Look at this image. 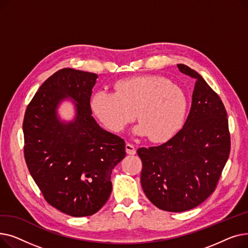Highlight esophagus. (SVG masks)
<instances>
[{
  "label": "esophagus",
  "instance_id": "1",
  "mask_svg": "<svg viewBox=\"0 0 248 248\" xmlns=\"http://www.w3.org/2000/svg\"><path fill=\"white\" fill-rule=\"evenodd\" d=\"M125 152L128 154V155H135L136 154V148L134 145L129 144V142H127V144L125 145Z\"/></svg>",
  "mask_w": 248,
  "mask_h": 248
}]
</instances>
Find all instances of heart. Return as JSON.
Returning <instances> with one entry per match:
<instances>
[{
  "label": "heart",
  "instance_id": "b5f03b06",
  "mask_svg": "<svg viewBox=\"0 0 248 248\" xmlns=\"http://www.w3.org/2000/svg\"><path fill=\"white\" fill-rule=\"evenodd\" d=\"M187 98L180 87L166 77L141 75L123 78L113 84V93L97 91L90 108L97 120L112 133H120L135 119V133L153 142L171 140L183 126Z\"/></svg>",
  "mask_w": 248,
  "mask_h": 248
}]
</instances>
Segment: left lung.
<instances>
[{"label":"left lung","instance_id":"obj_1","mask_svg":"<svg viewBox=\"0 0 248 248\" xmlns=\"http://www.w3.org/2000/svg\"><path fill=\"white\" fill-rule=\"evenodd\" d=\"M179 70L196 80L183 128L158 147L140 148V184L159 209L183 212L214 192L230 153L227 112L204 78L184 64Z\"/></svg>","mask_w":248,"mask_h":248}]
</instances>
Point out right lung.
<instances>
[{
  "instance_id": "right-lung-1",
  "label": "right lung",
  "mask_w": 248,
  "mask_h": 248,
  "mask_svg": "<svg viewBox=\"0 0 248 248\" xmlns=\"http://www.w3.org/2000/svg\"><path fill=\"white\" fill-rule=\"evenodd\" d=\"M97 77L58 70L38 89L23 122L24 155L32 178L51 206L73 217L93 215L107 203L112 169L125 155L124 140L104 131L93 116L90 97ZM67 97L77 114L65 123L57 108Z\"/></svg>"
}]
</instances>
